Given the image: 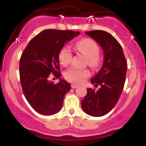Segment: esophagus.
I'll return each mask as SVG.
<instances>
[{
	"mask_svg": "<svg viewBox=\"0 0 146 146\" xmlns=\"http://www.w3.org/2000/svg\"><path fill=\"white\" fill-rule=\"evenodd\" d=\"M78 85L75 84H71V88H78Z\"/></svg>",
	"mask_w": 146,
	"mask_h": 146,
	"instance_id": "esophagus-1",
	"label": "esophagus"
}]
</instances>
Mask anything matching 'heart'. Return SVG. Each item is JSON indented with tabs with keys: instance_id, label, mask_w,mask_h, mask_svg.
Segmentation results:
<instances>
[{
	"instance_id": "obj_1",
	"label": "heart",
	"mask_w": 146,
	"mask_h": 146,
	"mask_svg": "<svg viewBox=\"0 0 146 146\" xmlns=\"http://www.w3.org/2000/svg\"><path fill=\"white\" fill-rule=\"evenodd\" d=\"M77 49L87 58L88 64L91 67H96L100 64L98 45L93 40L85 38L75 44ZM72 59V51L69 46H65L60 50L59 61L63 66L68 64ZM90 76V72L86 69H78L72 67L64 72V78L68 81L76 84H82Z\"/></svg>"
}]
</instances>
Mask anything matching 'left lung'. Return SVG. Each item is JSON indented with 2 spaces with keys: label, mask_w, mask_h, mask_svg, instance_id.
Returning <instances> with one entry per match:
<instances>
[{
  "label": "left lung",
  "mask_w": 146,
  "mask_h": 146,
  "mask_svg": "<svg viewBox=\"0 0 146 146\" xmlns=\"http://www.w3.org/2000/svg\"><path fill=\"white\" fill-rule=\"evenodd\" d=\"M104 51L101 69L90 80L98 90L87 88V94L81 102L86 114L102 117L109 113L117 104L123 89L127 71V62L121 44L109 33L102 30L86 31Z\"/></svg>",
  "instance_id": "8db88e82"
}]
</instances>
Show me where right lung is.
I'll use <instances>...</instances> for the list:
<instances>
[{"label":"right lung","instance_id":"1","mask_svg":"<svg viewBox=\"0 0 146 146\" xmlns=\"http://www.w3.org/2000/svg\"><path fill=\"white\" fill-rule=\"evenodd\" d=\"M70 30L45 29L27 44L20 60V79L25 98L37 113L43 115L57 113L61 109L71 84L60 79L59 53L64 44L80 35ZM51 74L59 78L54 84Z\"/></svg>","mask_w":146,"mask_h":146}]
</instances>
